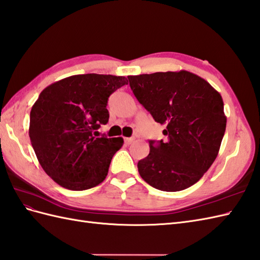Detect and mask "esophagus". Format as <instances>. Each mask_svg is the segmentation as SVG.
Segmentation results:
<instances>
[{
	"label": "esophagus",
	"instance_id": "34e87169",
	"mask_svg": "<svg viewBox=\"0 0 260 260\" xmlns=\"http://www.w3.org/2000/svg\"><path fill=\"white\" fill-rule=\"evenodd\" d=\"M135 141V138L134 137H129V138H125V143L127 144V145H129V144H132L133 142Z\"/></svg>",
	"mask_w": 260,
	"mask_h": 260
}]
</instances>
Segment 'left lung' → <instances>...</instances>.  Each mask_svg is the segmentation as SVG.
<instances>
[{
	"label": "left lung",
	"mask_w": 260,
	"mask_h": 260,
	"mask_svg": "<svg viewBox=\"0 0 260 260\" xmlns=\"http://www.w3.org/2000/svg\"><path fill=\"white\" fill-rule=\"evenodd\" d=\"M135 98L166 126L167 142L149 141L138 161L141 177L156 189L179 191L197 183L218 155L227 118L220 94L187 71L127 76Z\"/></svg>",
	"instance_id": "1"
}]
</instances>
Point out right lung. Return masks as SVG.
I'll use <instances>...</instances> for the list:
<instances>
[{"label":"right lung","instance_id":"add662e5","mask_svg":"<svg viewBox=\"0 0 260 260\" xmlns=\"http://www.w3.org/2000/svg\"><path fill=\"white\" fill-rule=\"evenodd\" d=\"M124 76L82 74L42 90L29 114L28 134L42 168L71 190L98 186L107 176L122 137H96L108 122L110 95L127 84Z\"/></svg>","mask_w":260,"mask_h":260}]
</instances>
